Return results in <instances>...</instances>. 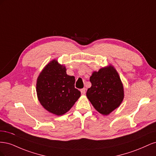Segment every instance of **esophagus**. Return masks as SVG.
<instances>
[{"mask_svg":"<svg viewBox=\"0 0 156 156\" xmlns=\"http://www.w3.org/2000/svg\"><path fill=\"white\" fill-rule=\"evenodd\" d=\"M85 90H86V89L85 88H82V89H81V94H85Z\"/></svg>","mask_w":156,"mask_h":156,"instance_id":"1","label":"esophagus"}]
</instances>
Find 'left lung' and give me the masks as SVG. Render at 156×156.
Segmentation results:
<instances>
[{"instance_id":"left-lung-1","label":"left lung","mask_w":156,"mask_h":156,"mask_svg":"<svg viewBox=\"0 0 156 156\" xmlns=\"http://www.w3.org/2000/svg\"><path fill=\"white\" fill-rule=\"evenodd\" d=\"M90 81L92 86L87 96L98 112L108 115L120 105L124 98V87L114 66L110 64L94 72Z\"/></svg>"}]
</instances>
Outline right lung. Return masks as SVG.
Wrapping results in <instances>:
<instances>
[{
	"label": "right lung",
	"mask_w": 156,
	"mask_h": 156,
	"mask_svg": "<svg viewBox=\"0 0 156 156\" xmlns=\"http://www.w3.org/2000/svg\"><path fill=\"white\" fill-rule=\"evenodd\" d=\"M75 81L74 76L67 75L65 66L51 60L37 79L36 93L41 105L52 114L64 115L81 96Z\"/></svg>",
	"instance_id": "right-lung-1"
}]
</instances>
